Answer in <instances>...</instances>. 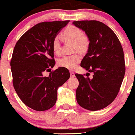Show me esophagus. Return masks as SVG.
<instances>
[{
	"mask_svg": "<svg viewBox=\"0 0 135 135\" xmlns=\"http://www.w3.org/2000/svg\"><path fill=\"white\" fill-rule=\"evenodd\" d=\"M70 77L72 78H74V76H75V74H74V73H73V72H70Z\"/></svg>",
	"mask_w": 135,
	"mask_h": 135,
	"instance_id": "obj_1",
	"label": "esophagus"
}]
</instances>
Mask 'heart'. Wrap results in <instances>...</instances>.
I'll list each match as a JSON object with an SVG mask.
<instances>
[{
    "label": "heart",
    "mask_w": 135,
    "mask_h": 135,
    "mask_svg": "<svg viewBox=\"0 0 135 135\" xmlns=\"http://www.w3.org/2000/svg\"><path fill=\"white\" fill-rule=\"evenodd\" d=\"M61 37L65 42H73V50L74 52L78 51L85 53L89 49V40L88 36L83 33L82 31L74 25L66 27ZM52 49L54 53L59 55L61 54V44L58 37H55L52 41ZM81 60V56L79 54L63 56L58 59L57 64L59 66L70 70L75 69Z\"/></svg>",
    "instance_id": "heart-1"
}]
</instances>
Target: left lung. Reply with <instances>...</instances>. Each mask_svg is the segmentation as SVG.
Segmentation results:
<instances>
[{"label": "left lung", "instance_id": "obj_1", "mask_svg": "<svg viewBox=\"0 0 135 135\" xmlns=\"http://www.w3.org/2000/svg\"><path fill=\"white\" fill-rule=\"evenodd\" d=\"M86 33L89 40L88 53L80 66L93 77L76 74L79 81L76 100L80 107L91 111L111 104L118 95L126 73L123 50L114 31L95 20L73 23Z\"/></svg>", "mask_w": 135, "mask_h": 135}]
</instances>
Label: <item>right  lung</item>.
Wrapping results in <instances>:
<instances>
[{
    "label": "right lung",
    "mask_w": 135,
    "mask_h": 135,
    "mask_svg": "<svg viewBox=\"0 0 135 135\" xmlns=\"http://www.w3.org/2000/svg\"><path fill=\"white\" fill-rule=\"evenodd\" d=\"M69 20L39 23L25 32L13 49L10 61L13 85L26 106L36 111L55 105L57 89L70 78L66 68L51 72L55 64L52 41ZM46 71H50L47 76Z\"/></svg>",
    "instance_id": "right-lung-1"
}]
</instances>
